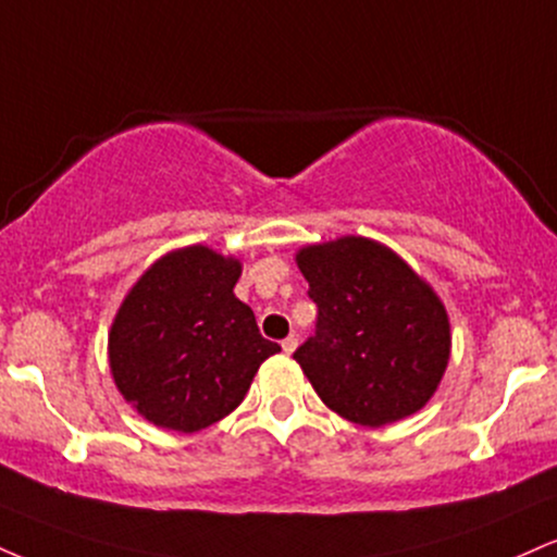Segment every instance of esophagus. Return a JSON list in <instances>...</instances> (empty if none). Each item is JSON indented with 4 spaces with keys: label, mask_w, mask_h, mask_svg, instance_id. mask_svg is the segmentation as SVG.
<instances>
[{
    "label": "esophagus",
    "mask_w": 557,
    "mask_h": 557,
    "mask_svg": "<svg viewBox=\"0 0 557 557\" xmlns=\"http://www.w3.org/2000/svg\"><path fill=\"white\" fill-rule=\"evenodd\" d=\"M296 347H298V337H296V334H290V337L283 339V350H285L287 355L296 352Z\"/></svg>",
    "instance_id": "esophagus-1"
}]
</instances>
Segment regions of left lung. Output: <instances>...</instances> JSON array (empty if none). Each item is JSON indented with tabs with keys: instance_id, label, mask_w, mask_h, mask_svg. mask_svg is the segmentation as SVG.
Wrapping results in <instances>:
<instances>
[{
	"instance_id": "left-lung-1",
	"label": "left lung",
	"mask_w": 557,
	"mask_h": 557,
	"mask_svg": "<svg viewBox=\"0 0 557 557\" xmlns=\"http://www.w3.org/2000/svg\"><path fill=\"white\" fill-rule=\"evenodd\" d=\"M319 308L317 334L293 352L330 410L381 428L423 410L451 355V326L431 285L363 236L296 253Z\"/></svg>"
}]
</instances>
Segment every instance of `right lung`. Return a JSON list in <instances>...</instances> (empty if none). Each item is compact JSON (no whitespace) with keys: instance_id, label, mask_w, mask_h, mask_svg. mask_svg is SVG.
<instances>
[{"instance_id":"1","label":"right lung","mask_w":557,"mask_h":557,"mask_svg":"<svg viewBox=\"0 0 557 557\" xmlns=\"http://www.w3.org/2000/svg\"><path fill=\"white\" fill-rule=\"evenodd\" d=\"M236 257L186 246L126 293L109 332V366L122 397L152 425L197 433L244 401L277 343L259 334L236 298Z\"/></svg>"}]
</instances>
